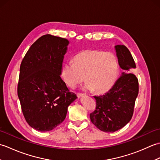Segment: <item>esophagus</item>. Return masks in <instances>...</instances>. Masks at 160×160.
<instances>
[{
  "label": "esophagus",
  "instance_id": "obj_1",
  "mask_svg": "<svg viewBox=\"0 0 160 160\" xmlns=\"http://www.w3.org/2000/svg\"><path fill=\"white\" fill-rule=\"evenodd\" d=\"M84 93H77V96L78 97V98H81V97H82L83 96H84Z\"/></svg>",
  "mask_w": 160,
  "mask_h": 160
}]
</instances>
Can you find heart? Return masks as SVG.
Instances as JSON below:
<instances>
[{
	"mask_svg": "<svg viewBox=\"0 0 160 160\" xmlns=\"http://www.w3.org/2000/svg\"><path fill=\"white\" fill-rule=\"evenodd\" d=\"M73 63L67 62L61 68V76L71 88L82 82L85 78L87 82L84 89L103 93L110 89L117 79L118 63L113 53L82 50L73 57Z\"/></svg>",
	"mask_w": 160,
	"mask_h": 160,
	"instance_id": "obj_1",
	"label": "heart"
}]
</instances>
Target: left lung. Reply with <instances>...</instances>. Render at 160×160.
<instances>
[{"label": "left lung", "instance_id": "obj_1", "mask_svg": "<svg viewBox=\"0 0 160 160\" xmlns=\"http://www.w3.org/2000/svg\"><path fill=\"white\" fill-rule=\"evenodd\" d=\"M115 48L119 65L124 71L107 93L94 96L96 108L90 114L92 123L107 132L116 131L130 122L139 92L137 77L129 73L136 68L131 52L124 45H115Z\"/></svg>", "mask_w": 160, "mask_h": 160}]
</instances>
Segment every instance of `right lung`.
I'll return each instance as SVG.
<instances>
[{
    "label": "right lung",
    "mask_w": 160,
    "mask_h": 160,
    "mask_svg": "<svg viewBox=\"0 0 160 160\" xmlns=\"http://www.w3.org/2000/svg\"><path fill=\"white\" fill-rule=\"evenodd\" d=\"M69 40L46 34L30 47L22 60L18 96L30 127L49 131L62 123L77 96L60 77Z\"/></svg>",
    "instance_id": "add662e5"
}]
</instances>
